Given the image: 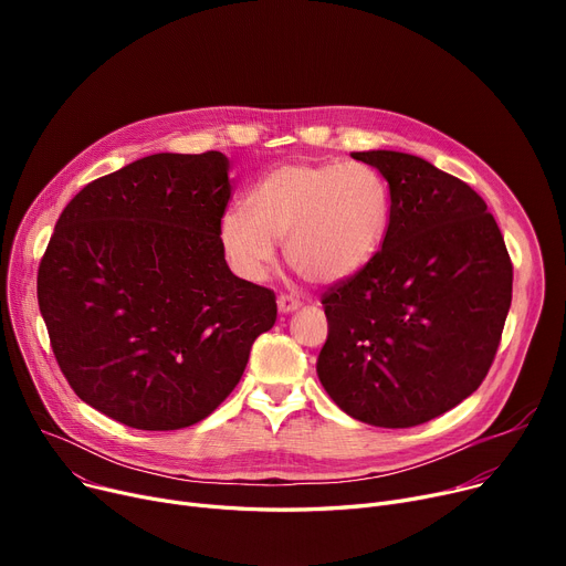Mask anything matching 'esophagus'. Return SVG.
<instances>
[{"instance_id": "esophagus-1", "label": "esophagus", "mask_w": 566, "mask_h": 566, "mask_svg": "<svg viewBox=\"0 0 566 566\" xmlns=\"http://www.w3.org/2000/svg\"><path fill=\"white\" fill-rule=\"evenodd\" d=\"M301 301L298 298H293V295H280L277 298V310H280V314H291V312H295V310H301Z\"/></svg>"}]
</instances>
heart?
Segmentation results:
<instances>
[{"mask_svg":"<svg viewBox=\"0 0 566 566\" xmlns=\"http://www.w3.org/2000/svg\"><path fill=\"white\" fill-rule=\"evenodd\" d=\"M250 208H229L218 235L231 271L263 282L286 238V261L307 282L335 284L376 256L390 224V192L376 169L282 165L261 176Z\"/></svg>","mask_w":566,"mask_h":566,"instance_id":"b5f03b06","label":"heart"}]
</instances>
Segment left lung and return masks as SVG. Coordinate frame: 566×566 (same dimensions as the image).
Returning <instances> with one entry per match:
<instances>
[{
    "instance_id": "1",
    "label": "left lung",
    "mask_w": 566,
    "mask_h": 566,
    "mask_svg": "<svg viewBox=\"0 0 566 566\" xmlns=\"http://www.w3.org/2000/svg\"><path fill=\"white\" fill-rule=\"evenodd\" d=\"M350 158L390 188L382 248L323 295L328 339L316 374L353 420L408 429L480 388L512 305V261L484 199L401 151Z\"/></svg>"
}]
</instances>
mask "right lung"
Listing matches in <instances>:
<instances>
[{"mask_svg": "<svg viewBox=\"0 0 566 566\" xmlns=\"http://www.w3.org/2000/svg\"><path fill=\"white\" fill-rule=\"evenodd\" d=\"M229 197L224 154H154L84 186L59 216L39 307L84 403L174 431L231 395L277 305L229 271L218 235Z\"/></svg>", "mask_w": 566, "mask_h": 566, "instance_id": "obj_1", "label": "right lung"}]
</instances>
